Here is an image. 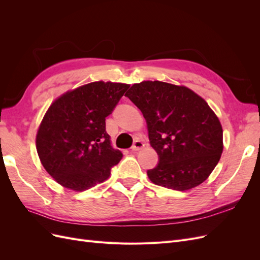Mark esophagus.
Instances as JSON below:
<instances>
[{"mask_svg":"<svg viewBox=\"0 0 260 260\" xmlns=\"http://www.w3.org/2000/svg\"><path fill=\"white\" fill-rule=\"evenodd\" d=\"M144 147V143L142 142V141H140V140H137L135 143H133V145H132V147H131V149L133 152H138V151H141V149H142Z\"/></svg>","mask_w":260,"mask_h":260,"instance_id":"34e87169","label":"esophagus"}]
</instances>
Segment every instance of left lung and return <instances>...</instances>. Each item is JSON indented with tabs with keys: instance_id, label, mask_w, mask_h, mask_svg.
Here are the masks:
<instances>
[{
	"instance_id": "left-lung-1",
	"label": "left lung",
	"mask_w": 260,
	"mask_h": 260,
	"mask_svg": "<svg viewBox=\"0 0 260 260\" xmlns=\"http://www.w3.org/2000/svg\"><path fill=\"white\" fill-rule=\"evenodd\" d=\"M142 112L159 162L147 176L154 184L186 191L203 183L223 151V130L207 102L184 85L142 81L125 93Z\"/></svg>"
}]
</instances>
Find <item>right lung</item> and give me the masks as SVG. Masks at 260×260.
<instances>
[{"instance_id":"right-lung-1","label":"right lung","mask_w":260,"mask_h":260,"mask_svg":"<svg viewBox=\"0 0 260 260\" xmlns=\"http://www.w3.org/2000/svg\"><path fill=\"white\" fill-rule=\"evenodd\" d=\"M130 84L95 81L55 100L39 125L36 146L48 174L58 184L82 192L103 182L122 158L112 146L105 118Z\"/></svg>"}]
</instances>
